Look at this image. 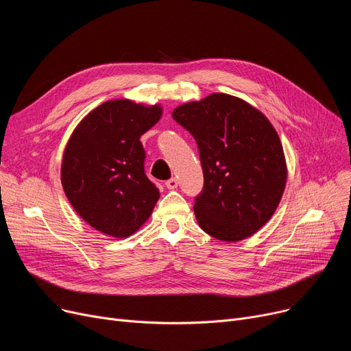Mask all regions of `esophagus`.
I'll list each match as a JSON object with an SVG mask.
<instances>
[{"instance_id":"esophagus-1","label":"esophagus","mask_w":351,"mask_h":351,"mask_svg":"<svg viewBox=\"0 0 351 351\" xmlns=\"http://www.w3.org/2000/svg\"><path fill=\"white\" fill-rule=\"evenodd\" d=\"M166 188L168 189H176L178 188V179H175V178H171L169 180H166Z\"/></svg>"}]
</instances>
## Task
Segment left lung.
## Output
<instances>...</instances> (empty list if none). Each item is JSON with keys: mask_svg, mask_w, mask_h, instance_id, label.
<instances>
[{"mask_svg": "<svg viewBox=\"0 0 351 351\" xmlns=\"http://www.w3.org/2000/svg\"><path fill=\"white\" fill-rule=\"evenodd\" d=\"M172 117L197 143L205 180L193 209L202 230L225 242L252 236L267 223L286 186L283 146L273 125L228 94L183 104Z\"/></svg>", "mask_w": 351, "mask_h": 351, "instance_id": "1", "label": "left lung"}]
</instances>
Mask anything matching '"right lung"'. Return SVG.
Here are the masks:
<instances>
[{
	"instance_id": "1",
	"label": "right lung",
	"mask_w": 351,
	"mask_h": 351,
	"mask_svg": "<svg viewBox=\"0 0 351 351\" xmlns=\"http://www.w3.org/2000/svg\"><path fill=\"white\" fill-rule=\"evenodd\" d=\"M160 117L159 105L115 99L90 110L72 132L62 158V188L72 208L101 233L128 237L151 216L159 189L145 175L139 138Z\"/></svg>"
}]
</instances>
